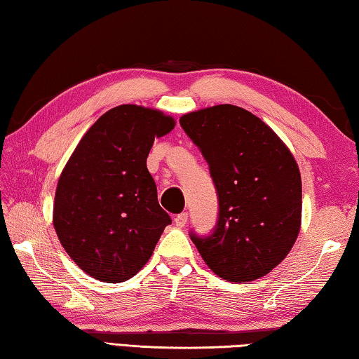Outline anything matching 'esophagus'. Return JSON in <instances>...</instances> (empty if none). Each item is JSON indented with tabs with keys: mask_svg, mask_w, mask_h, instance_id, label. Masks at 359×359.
<instances>
[{
	"mask_svg": "<svg viewBox=\"0 0 359 359\" xmlns=\"http://www.w3.org/2000/svg\"><path fill=\"white\" fill-rule=\"evenodd\" d=\"M187 220H188V214H187V212H182V214L175 215L174 223H175V226H177V228H184L187 224Z\"/></svg>",
	"mask_w": 359,
	"mask_h": 359,
	"instance_id": "esophagus-1",
	"label": "esophagus"
}]
</instances>
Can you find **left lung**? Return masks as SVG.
Instances as JSON below:
<instances>
[{
  "mask_svg": "<svg viewBox=\"0 0 359 359\" xmlns=\"http://www.w3.org/2000/svg\"><path fill=\"white\" fill-rule=\"evenodd\" d=\"M180 126L208 161L218 196L212 234H190L198 252L224 280L269 274L301 228V174L291 151L263 120L233 104L182 115Z\"/></svg>",
  "mask_w": 359,
  "mask_h": 359,
  "instance_id": "8db88e82",
  "label": "left lung"
}]
</instances>
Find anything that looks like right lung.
Returning <instances> with one entry per match:
<instances>
[{
    "label": "right lung",
    "mask_w": 359,
    "mask_h": 359,
    "mask_svg": "<svg viewBox=\"0 0 359 359\" xmlns=\"http://www.w3.org/2000/svg\"><path fill=\"white\" fill-rule=\"evenodd\" d=\"M172 117L121 104L85 133L60 175L53 226L66 253L96 280L120 283L150 259L171 223L158 204L147 156Z\"/></svg>",
    "instance_id": "obj_1"
}]
</instances>
